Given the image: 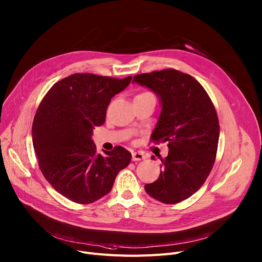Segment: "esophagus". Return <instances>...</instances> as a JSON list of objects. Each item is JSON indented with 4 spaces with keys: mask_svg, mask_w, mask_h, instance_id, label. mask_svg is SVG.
Masks as SVG:
<instances>
[{
    "mask_svg": "<svg viewBox=\"0 0 262 262\" xmlns=\"http://www.w3.org/2000/svg\"><path fill=\"white\" fill-rule=\"evenodd\" d=\"M132 158H133V161H141L145 159V156L140 151H134L132 154Z\"/></svg>",
    "mask_w": 262,
    "mask_h": 262,
    "instance_id": "obj_1",
    "label": "esophagus"
}]
</instances>
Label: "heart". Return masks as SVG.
<instances>
[{
	"label": "heart",
	"instance_id": "1",
	"mask_svg": "<svg viewBox=\"0 0 262 262\" xmlns=\"http://www.w3.org/2000/svg\"><path fill=\"white\" fill-rule=\"evenodd\" d=\"M146 94H149V93H142V94H140V95H146Z\"/></svg>",
	"mask_w": 262,
	"mask_h": 262
}]
</instances>
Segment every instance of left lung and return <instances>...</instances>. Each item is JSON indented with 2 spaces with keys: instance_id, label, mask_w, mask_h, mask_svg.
Returning a JSON list of instances; mask_svg holds the SVG:
<instances>
[{
  "instance_id": "obj_1",
  "label": "left lung",
  "mask_w": 262,
  "mask_h": 262,
  "mask_svg": "<svg viewBox=\"0 0 262 262\" xmlns=\"http://www.w3.org/2000/svg\"><path fill=\"white\" fill-rule=\"evenodd\" d=\"M133 81L160 98L162 111L150 138L168 142L159 178L145 184V191L166 204L181 202L203 185L214 166L219 140L214 104L195 78L173 68L137 75Z\"/></svg>"
}]
</instances>
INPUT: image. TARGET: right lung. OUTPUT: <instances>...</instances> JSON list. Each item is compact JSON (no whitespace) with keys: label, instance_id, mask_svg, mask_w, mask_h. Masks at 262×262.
Masks as SVG:
<instances>
[{"label":"right lung","instance_id":"1","mask_svg":"<svg viewBox=\"0 0 262 262\" xmlns=\"http://www.w3.org/2000/svg\"><path fill=\"white\" fill-rule=\"evenodd\" d=\"M132 77L117 79L74 74L54 85L42 99L32 123V143L45 179L67 199L93 203L107 195L132 154L115 146L97 152L92 139L105 122L108 104Z\"/></svg>","mask_w":262,"mask_h":262}]
</instances>
